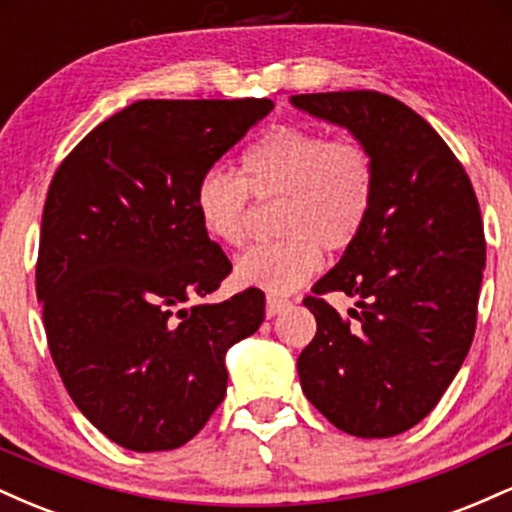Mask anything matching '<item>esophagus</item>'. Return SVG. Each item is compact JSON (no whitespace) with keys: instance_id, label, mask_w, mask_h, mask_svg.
Returning <instances> with one entry per match:
<instances>
[{"instance_id":"34e87169","label":"esophagus","mask_w":512,"mask_h":512,"mask_svg":"<svg viewBox=\"0 0 512 512\" xmlns=\"http://www.w3.org/2000/svg\"><path fill=\"white\" fill-rule=\"evenodd\" d=\"M286 305H289V301H286V298H274V296H269V298H267V308H264V313H267V317H274V315H279L281 310L286 308Z\"/></svg>"}]
</instances>
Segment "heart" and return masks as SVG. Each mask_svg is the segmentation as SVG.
Listing matches in <instances>:
<instances>
[{
  "label": "heart",
  "instance_id": "b5f03b06",
  "mask_svg": "<svg viewBox=\"0 0 512 512\" xmlns=\"http://www.w3.org/2000/svg\"><path fill=\"white\" fill-rule=\"evenodd\" d=\"M250 195L279 202V240L236 260V281L269 296H289L322 267V248L346 250L361 236L375 197V163L358 137L281 125L245 151L240 178L211 168L195 187L199 226L223 248L243 245Z\"/></svg>",
  "mask_w": 512,
  "mask_h": 512
}]
</instances>
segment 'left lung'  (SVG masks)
Masks as SVG:
<instances>
[{
    "mask_svg": "<svg viewBox=\"0 0 512 512\" xmlns=\"http://www.w3.org/2000/svg\"><path fill=\"white\" fill-rule=\"evenodd\" d=\"M293 108L346 127L368 146V223L303 301L317 332L298 356L310 404L339 431L390 438L431 414L474 330L486 240L474 187L421 115L378 91L291 96ZM339 290L357 310L339 316Z\"/></svg>",
    "mask_w": 512,
    "mask_h": 512,
    "instance_id": "8db88e82",
    "label": "left lung"
}]
</instances>
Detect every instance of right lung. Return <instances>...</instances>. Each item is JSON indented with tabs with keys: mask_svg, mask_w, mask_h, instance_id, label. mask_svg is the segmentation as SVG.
Here are the masks:
<instances>
[{
	"mask_svg": "<svg viewBox=\"0 0 512 512\" xmlns=\"http://www.w3.org/2000/svg\"><path fill=\"white\" fill-rule=\"evenodd\" d=\"M272 108L137 101L50 182L35 267L50 354L81 414L122 448L195 438L226 395V351L260 330V289L195 303L233 269L199 226L195 187Z\"/></svg>",
	"mask_w": 512,
	"mask_h": 512,
	"instance_id": "obj_1",
	"label": "right lung"
}]
</instances>
